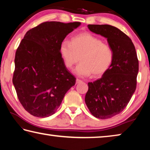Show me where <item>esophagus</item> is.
<instances>
[{"label":"esophagus","instance_id":"obj_1","mask_svg":"<svg viewBox=\"0 0 150 150\" xmlns=\"http://www.w3.org/2000/svg\"><path fill=\"white\" fill-rule=\"evenodd\" d=\"M81 82H82V81L79 79H76V84H78V83H80Z\"/></svg>","mask_w":150,"mask_h":150}]
</instances>
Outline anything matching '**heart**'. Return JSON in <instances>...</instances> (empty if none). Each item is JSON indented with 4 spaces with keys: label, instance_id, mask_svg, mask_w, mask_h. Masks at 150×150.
I'll return each mask as SVG.
<instances>
[{
    "label": "heart",
    "instance_id": "1",
    "mask_svg": "<svg viewBox=\"0 0 150 150\" xmlns=\"http://www.w3.org/2000/svg\"><path fill=\"white\" fill-rule=\"evenodd\" d=\"M59 54L68 69L80 61L81 63L73 72L81 77L91 73L93 77L102 75L110 68L114 59L113 50L110 45L87 32L73 37L71 44L63 42Z\"/></svg>",
    "mask_w": 150,
    "mask_h": 150
}]
</instances>
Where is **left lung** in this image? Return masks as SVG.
<instances>
[{
    "label": "left lung",
    "instance_id": "left-lung-1",
    "mask_svg": "<svg viewBox=\"0 0 150 150\" xmlns=\"http://www.w3.org/2000/svg\"><path fill=\"white\" fill-rule=\"evenodd\" d=\"M88 28L107 39L114 59L102 77L88 83L85 103L95 117L110 118L126 107L135 92L138 57L131 39L117 28L108 24H88Z\"/></svg>",
    "mask_w": 150,
    "mask_h": 150
}]
</instances>
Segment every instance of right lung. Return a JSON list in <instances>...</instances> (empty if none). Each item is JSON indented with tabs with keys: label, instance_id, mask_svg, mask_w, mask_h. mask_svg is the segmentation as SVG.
I'll return each instance as SVG.
<instances>
[{
	"label": "right lung",
	"instance_id": "right-lung-1",
	"mask_svg": "<svg viewBox=\"0 0 150 150\" xmlns=\"http://www.w3.org/2000/svg\"><path fill=\"white\" fill-rule=\"evenodd\" d=\"M81 22H45L28 30L17 48L12 83L27 112L40 118L54 115L76 79L65 67L60 45Z\"/></svg>",
	"mask_w": 150,
	"mask_h": 150
}]
</instances>
